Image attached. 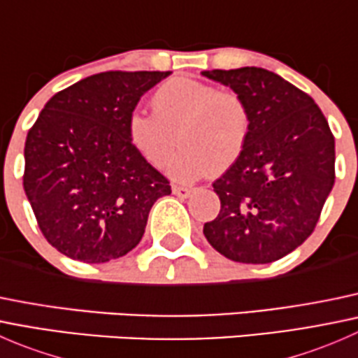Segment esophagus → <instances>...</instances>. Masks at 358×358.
I'll return each instance as SVG.
<instances>
[{
	"mask_svg": "<svg viewBox=\"0 0 358 358\" xmlns=\"http://www.w3.org/2000/svg\"><path fill=\"white\" fill-rule=\"evenodd\" d=\"M171 190L176 197H180V199H187V197H190V194H192V189H189V187L173 185Z\"/></svg>",
	"mask_w": 358,
	"mask_h": 358,
	"instance_id": "obj_1",
	"label": "esophagus"
}]
</instances>
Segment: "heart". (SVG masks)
<instances>
[{
  "instance_id": "obj_1",
  "label": "heart",
  "mask_w": 358,
  "mask_h": 358,
  "mask_svg": "<svg viewBox=\"0 0 358 358\" xmlns=\"http://www.w3.org/2000/svg\"><path fill=\"white\" fill-rule=\"evenodd\" d=\"M152 110L128 115V140L152 166H161L178 140L182 149L166 164L168 175L178 182L227 171L241 157L251 131V114L243 96L197 79L162 83L152 95Z\"/></svg>"
}]
</instances>
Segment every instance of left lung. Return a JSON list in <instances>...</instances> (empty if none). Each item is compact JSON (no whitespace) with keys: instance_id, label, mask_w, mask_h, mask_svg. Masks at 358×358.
Returning a JSON list of instances; mask_svg holds the SVG:
<instances>
[{"instance_id":"obj_1","label":"left lung","mask_w":358,"mask_h":358,"mask_svg":"<svg viewBox=\"0 0 358 358\" xmlns=\"http://www.w3.org/2000/svg\"><path fill=\"white\" fill-rule=\"evenodd\" d=\"M248 103L241 157L213 183L222 209L204 223L220 255L263 265L301 246L334 185V136L313 99L262 67L204 71Z\"/></svg>"}]
</instances>
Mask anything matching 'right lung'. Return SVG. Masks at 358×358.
<instances>
[{"mask_svg":"<svg viewBox=\"0 0 358 358\" xmlns=\"http://www.w3.org/2000/svg\"><path fill=\"white\" fill-rule=\"evenodd\" d=\"M169 71H109L55 93L25 140L24 190L45 239L85 263L142 241L169 182L129 143L126 121Z\"/></svg>","mask_w":358,"mask_h":358,"instance_id":"obj_1","label":"right lung"}]
</instances>
